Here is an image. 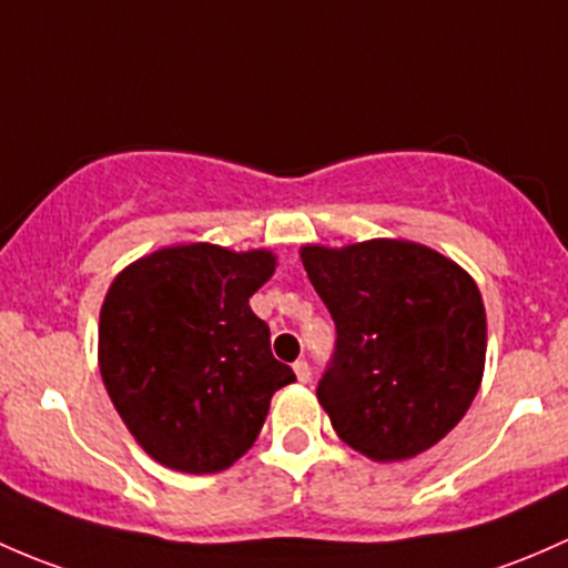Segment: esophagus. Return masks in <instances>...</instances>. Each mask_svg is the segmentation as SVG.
Segmentation results:
<instances>
[{
  "label": "esophagus",
  "instance_id": "obj_1",
  "mask_svg": "<svg viewBox=\"0 0 568 568\" xmlns=\"http://www.w3.org/2000/svg\"><path fill=\"white\" fill-rule=\"evenodd\" d=\"M292 372H295L297 383H308V379H312V366H308L306 361H295V364H292Z\"/></svg>",
  "mask_w": 568,
  "mask_h": 568
}]
</instances>
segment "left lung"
Returning <instances> with one entry per match:
<instances>
[{
    "label": "left lung",
    "mask_w": 568,
    "mask_h": 568,
    "mask_svg": "<svg viewBox=\"0 0 568 568\" xmlns=\"http://www.w3.org/2000/svg\"><path fill=\"white\" fill-rule=\"evenodd\" d=\"M308 282L336 323L317 399L336 435L374 462L440 443L481 385L487 314L476 282L410 241L303 245Z\"/></svg>",
    "instance_id": "8db88e82"
}]
</instances>
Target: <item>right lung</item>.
<instances>
[{"instance_id":"obj_1","label":"right lung","mask_w":568,"mask_h":568,"mask_svg":"<svg viewBox=\"0 0 568 568\" xmlns=\"http://www.w3.org/2000/svg\"><path fill=\"white\" fill-rule=\"evenodd\" d=\"M273 271L265 248L189 243L153 251L111 282L101 377L128 432L161 465L226 470L254 446L271 396L295 379L248 306Z\"/></svg>"}]
</instances>
